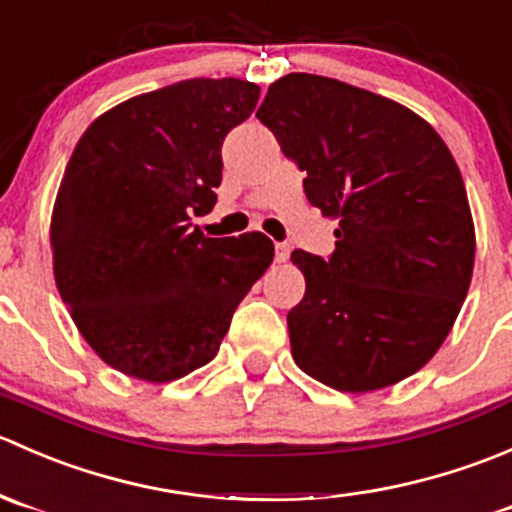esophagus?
Returning a JSON list of instances; mask_svg holds the SVG:
<instances>
[{
  "label": "esophagus",
  "mask_w": 512,
  "mask_h": 512,
  "mask_svg": "<svg viewBox=\"0 0 512 512\" xmlns=\"http://www.w3.org/2000/svg\"><path fill=\"white\" fill-rule=\"evenodd\" d=\"M289 257V245H285V242H277L275 245V260L277 262H287Z\"/></svg>",
  "instance_id": "1"
}]
</instances>
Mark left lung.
<instances>
[{"mask_svg":"<svg viewBox=\"0 0 512 512\" xmlns=\"http://www.w3.org/2000/svg\"><path fill=\"white\" fill-rule=\"evenodd\" d=\"M257 118L307 173L309 203L339 220L327 260L292 252L307 282L287 314L297 366L352 394L416 374L451 332L476 260L448 146L401 103L314 74L275 81Z\"/></svg>","mask_w":512,"mask_h":512,"instance_id":"left-lung-1","label":"left lung"}]
</instances>
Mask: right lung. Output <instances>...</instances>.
Segmentation results:
<instances>
[{
  "label": "right lung",
  "instance_id": "1",
  "mask_svg": "<svg viewBox=\"0 0 512 512\" xmlns=\"http://www.w3.org/2000/svg\"><path fill=\"white\" fill-rule=\"evenodd\" d=\"M260 86L188 79L98 116L66 165L54 215V277L91 349L133 379H180L218 354L237 304L265 275L262 232L205 237L220 148Z\"/></svg>",
  "mask_w": 512,
  "mask_h": 512
}]
</instances>
